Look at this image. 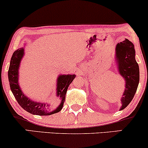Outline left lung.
<instances>
[{"label":"left lung","instance_id":"1","mask_svg":"<svg viewBox=\"0 0 148 148\" xmlns=\"http://www.w3.org/2000/svg\"><path fill=\"white\" fill-rule=\"evenodd\" d=\"M115 60L120 74L125 79V90L121 99L123 110L132 101L137 90L139 83V67L135 59V49L133 44L125 39L118 43L115 48Z\"/></svg>","mask_w":148,"mask_h":148}]
</instances>
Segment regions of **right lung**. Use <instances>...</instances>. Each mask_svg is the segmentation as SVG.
<instances>
[{
	"label": "right lung",
	"instance_id": "1",
	"mask_svg": "<svg viewBox=\"0 0 148 148\" xmlns=\"http://www.w3.org/2000/svg\"><path fill=\"white\" fill-rule=\"evenodd\" d=\"M24 55V49L22 47L15 51L12 54L11 60H10L9 70H8V79H9L10 89L14 95L15 99H16L18 104L21 106L23 109L25 110L28 113L33 115H50L54 113H58L61 111L63 106L64 99H65L66 92L67 88L73 80L74 79L75 74H63L60 75L57 79V88L56 94L57 97H60L61 102L55 110L51 111H47L46 109L47 105L44 103L37 102L33 101L28 97L23 94L18 84V68H19L21 60ZM49 106V104H47Z\"/></svg>",
	"mask_w": 148,
	"mask_h": 148
}]
</instances>
